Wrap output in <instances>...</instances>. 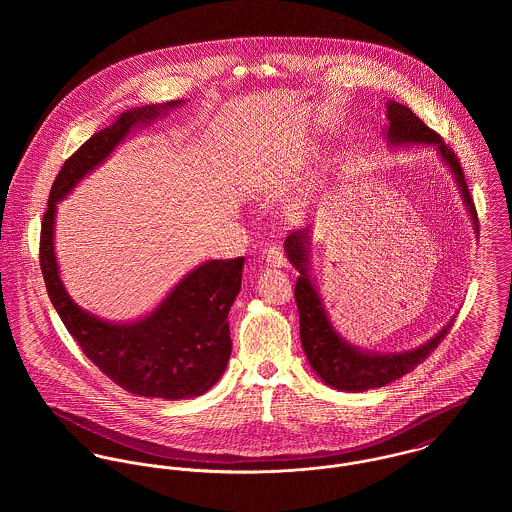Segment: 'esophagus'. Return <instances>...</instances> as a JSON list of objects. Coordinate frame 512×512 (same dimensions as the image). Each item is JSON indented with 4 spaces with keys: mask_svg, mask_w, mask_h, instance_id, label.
I'll list each match as a JSON object with an SVG mask.
<instances>
[{
    "mask_svg": "<svg viewBox=\"0 0 512 512\" xmlns=\"http://www.w3.org/2000/svg\"><path fill=\"white\" fill-rule=\"evenodd\" d=\"M264 260H266V264H268L270 268H284V266H286V256H284L282 248H278V246L268 248V250L264 252Z\"/></svg>",
    "mask_w": 512,
    "mask_h": 512,
    "instance_id": "34e87169",
    "label": "esophagus"
}]
</instances>
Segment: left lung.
Segmentation results:
<instances>
[{
  "instance_id": "obj_1",
  "label": "left lung",
  "mask_w": 512,
  "mask_h": 512,
  "mask_svg": "<svg viewBox=\"0 0 512 512\" xmlns=\"http://www.w3.org/2000/svg\"><path fill=\"white\" fill-rule=\"evenodd\" d=\"M386 118L388 126L384 128L386 140L390 146H434L441 155V161L449 165V171L461 191L463 203L469 211V217L473 220V228L479 234V219L475 211V203L471 199L469 187L465 183L463 169L459 165L457 155L451 151V147L443 144L434 130H430L408 106L388 100L386 102ZM288 260L293 268L299 272V278L295 282V303L299 311V335H301V347L307 355V361L311 368L317 372V376L345 392H365L372 388H380L408 372H412L420 363H424L430 353L443 341L447 331L453 325V319L443 325L436 337H432L428 343L412 349V351H400V353H374L365 351L361 347H355L347 343L333 327L325 305L321 301V295L317 292V286L311 280V268H309V248H311V230L309 226L292 230L290 236L284 242Z\"/></svg>"
}]
</instances>
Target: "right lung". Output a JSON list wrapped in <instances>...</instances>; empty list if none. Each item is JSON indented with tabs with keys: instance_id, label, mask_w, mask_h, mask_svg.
<instances>
[{
	"instance_id": "right-lung-1",
	"label": "right lung",
	"mask_w": 512,
	"mask_h": 512,
	"mask_svg": "<svg viewBox=\"0 0 512 512\" xmlns=\"http://www.w3.org/2000/svg\"><path fill=\"white\" fill-rule=\"evenodd\" d=\"M181 104L183 100H171L126 110L74 151L51 187L39 248L51 303L82 353L124 390L165 400L201 396L222 376L232 351L226 317L240 292L244 258L209 260L189 272L144 319L110 323L78 307L65 290L55 256V219L57 205L76 183L134 128L155 122Z\"/></svg>"
}]
</instances>
